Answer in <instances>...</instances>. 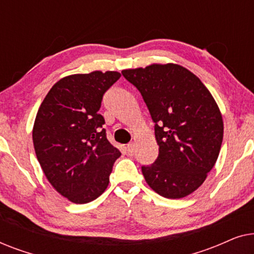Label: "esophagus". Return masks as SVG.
<instances>
[{
	"instance_id": "obj_1",
	"label": "esophagus",
	"mask_w": 254,
	"mask_h": 254,
	"mask_svg": "<svg viewBox=\"0 0 254 254\" xmlns=\"http://www.w3.org/2000/svg\"><path fill=\"white\" fill-rule=\"evenodd\" d=\"M126 152L129 156H133L134 155V152H135V144L134 143H129V144H127V147H126Z\"/></svg>"
}]
</instances>
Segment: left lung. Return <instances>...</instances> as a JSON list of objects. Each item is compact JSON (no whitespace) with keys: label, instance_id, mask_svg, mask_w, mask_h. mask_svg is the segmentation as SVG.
<instances>
[{"label":"left lung","instance_id":"left-lung-1","mask_svg":"<svg viewBox=\"0 0 254 254\" xmlns=\"http://www.w3.org/2000/svg\"><path fill=\"white\" fill-rule=\"evenodd\" d=\"M121 74L143 98L155 123L158 157L142 165L145 182L169 199L202 185L217 161L223 120L216 102L193 72L179 64H151Z\"/></svg>","mask_w":254,"mask_h":254}]
</instances>
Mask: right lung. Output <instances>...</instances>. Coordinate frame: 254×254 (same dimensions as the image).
<instances>
[{"label":"right lung","instance_id":"obj_1","mask_svg":"<svg viewBox=\"0 0 254 254\" xmlns=\"http://www.w3.org/2000/svg\"><path fill=\"white\" fill-rule=\"evenodd\" d=\"M118 71L70 75L52 86L38 111L33 145L51 185L69 201L88 203L104 193L121 152L110 143L98 111Z\"/></svg>","mask_w":254,"mask_h":254}]
</instances>
